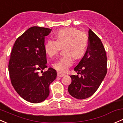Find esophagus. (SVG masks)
<instances>
[{
	"label": "esophagus",
	"mask_w": 123,
	"mask_h": 123,
	"mask_svg": "<svg viewBox=\"0 0 123 123\" xmlns=\"http://www.w3.org/2000/svg\"><path fill=\"white\" fill-rule=\"evenodd\" d=\"M57 76L58 77H63L65 76V74H64L61 73V72H58L57 73Z\"/></svg>",
	"instance_id": "esophagus-1"
}]
</instances>
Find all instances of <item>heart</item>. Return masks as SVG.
I'll use <instances>...</instances> for the list:
<instances>
[{
  "instance_id": "heart-1",
  "label": "heart",
  "mask_w": 123,
  "mask_h": 123,
  "mask_svg": "<svg viewBox=\"0 0 123 123\" xmlns=\"http://www.w3.org/2000/svg\"><path fill=\"white\" fill-rule=\"evenodd\" d=\"M55 37L56 40H48L45 44V51L52 57L57 55L64 46L65 54L52 66L59 71L66 72L72 65V57L78 59L85 55L88 43L87 35L77 28L70 27L58 30Z\"/></svg>"
}]
</instances>
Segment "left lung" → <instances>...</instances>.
<instances>
[{
  "mask_svg": "<svg viewBox=\"0 0 123 123\" xmlns=\"http://www.w3.org/2000/svg\"><path fill=\"white\" fill-rule=\"evenodd\" d=\"M107 58L101 41L91 29L88 32V45L84 56L74 70L81 77L70 76L71 83L68 92L79 99L87 98L96 92L107 72Z\"/></svg>",
  "mask_w": 123,
  "mask_h": 123,
  "instance_id": "8db88e82",
  "label": "left lung"
}]
</instances>
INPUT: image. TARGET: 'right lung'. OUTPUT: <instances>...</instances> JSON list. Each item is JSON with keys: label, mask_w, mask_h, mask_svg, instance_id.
Here are the masks:
<instances>
[{"label": "right lung", "mask_w": 123, "mask_h": 123, "mask_svg": "<svg viewBox=\"0 0 123 123\" xmlns=\"http://www.w3.org/2000/svg\"><path fill=\"white\" fill-rule=\"evenodd\" d=\"M51 29L33 26L18 37L13 46L9 62L12 85L22 98L32 103L42 102L49 94V85L56 78L52 68L47 67L45 37Z\"/></svg>", "instance_id": "right-lung-1"}]
</instances>
